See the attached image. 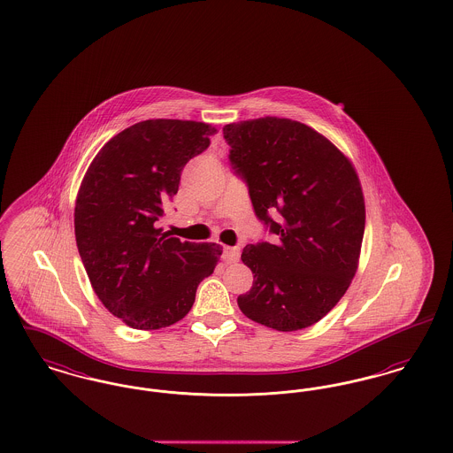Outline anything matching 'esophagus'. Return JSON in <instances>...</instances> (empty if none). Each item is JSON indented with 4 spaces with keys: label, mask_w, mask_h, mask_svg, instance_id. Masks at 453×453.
I'll list each match as a JSON object with an SVG mask.
<instances>
[{
    "label": "esophagus",
    "mask_w": 453,
    "mask_h": 453,
    "mask_svg": "<svg viewBox=\"0 0 453 453\" xmlns=\"http://www.w3.org/2000/svg\"><path fill=\"white\" fill-rule=\"evenodd\" d=\"M240 248L236 246H226L224 248V258L227 264H236L240 260Z\"/></svg>",
    "instance_id": "34e87169"
}]
</instances>
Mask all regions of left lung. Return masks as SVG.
<instances>
[{"label":"left lung","mask_w":453,"mask_h":453,"mask_svg":"<svg viewBox=\"0 0 453 453\" xmlns=\"http://www.w3.org/2000/svg\"><path fill=\"white\" fill-rule=\"evenodd\" d=\"M229 164L273 241L242 250L253 286L241 311L280 332L311 326L346 294L365 234V198L344 154L313 128L266 116L222 128Z\"/></svg>","instance_id":"8db88e82"}]
</instances>
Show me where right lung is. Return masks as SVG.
<instances>
[{
  "mask_svg": "<svg viewBox=\"0 0 453 453\" xmlns=\"http://www.w3.org/2000/svg\"><path fill=\"white\" fill-rule=\"evenodd\" d=\"M215 132L196 121H140L112 136L85 173L75 205L81 264L103 304L132 328L185 319L222 255L215 242H181L157 227L183 167Z\"/></svg>",
  "mask_w": 453,
  "mask_h": 453,
  "instance_id": "add662e5",
  "label": "right lung"
}]
</instances>
